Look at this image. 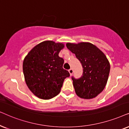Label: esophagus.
I'll use <instances>...</instances> for the list:
<instances>
[{
	"label": "esophagus",
	"mask_w": 129,
	"mask_h": 129,
	"mask_svg": "<svg viewBox=\"0 0 129 129\" xmlns=\"http://www.w3.org/2000/svg\"><path fill=\"white\" fill-rule=\"evenodd\" d=\"M68 71H69V73H70V75H72L73 74V68H70V69L68 70Z\"/></svg>",
	"instance_id": "34e87169"
}]
</instances>
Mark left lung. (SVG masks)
<instances>
[{
  "instance_id": "obj_1",
  "label": "left lung",
  "mask_w": 129,
  "mask_h": 129,
  "mask_svg": "<svg viewBox=\"0 0 129 129\" xmlns=\"http://www.w3.org/2000/svg\"><path fill=\"white\" fill-rule=\"evenodd\" d=\"M66 46L75 54L83 68L80 78L71 77L77 95L85 99L95 97L104 90L109 78L110 66L106 55L90 43H67Z\"/></svg>"
}]
</instances>
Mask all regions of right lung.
I'll return each instance as SVG.
<instances>
[{"mask_svg": "<svg viewBox=\"0 0 129 129\" xmlns=\"http://www.w3.org/2000/svg\"><path fill=\"white\" fill-rule=\"evenodd\" d=\"M64 45L51 41L35 46L25 58L23 71L29 90L41 99L49 100L61 91L63 81L70 74L63 68L58 54Z\"/></svg>", "mask_w": 129, "mask_h": 129, "instance_id": "1", "label": "right lung"}]
</instances>
